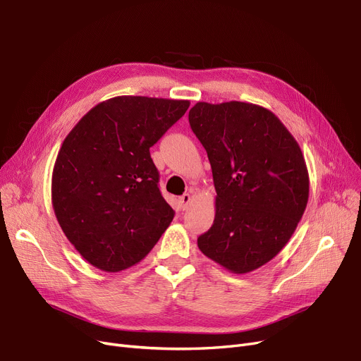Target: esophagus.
Segmentation results:
<instances>
[{"instance_id":"34e87169","label":"esophagus","mask_w":361,"mask_h":361,"mask_svg":"<svg viewBox=\"0 0 361 361\" xmlns=\"http://www.w3.org/2000/svg\"><path fill=\"white\" fill-rule=\"evenodd\" d=\"M178 202H180V207H181L183 211L187 209V208H189V205H190V202H192V195H190V193H184V195L178 199Z\"/></svg>"}]
</instances>
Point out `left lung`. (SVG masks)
<instances>
[{"mask_svg":"<svg viewBox=\"0 0 361 361\" xmlns=\"http://www.w3.org/2000/svg\"><path fill=\"white\" fill-rule=\"evenodd\" d=\"M189 122L216 192L214 224L197 246L234 274L254 271L286 246L307 208L301 147L271 111L252 103L197 102Z\"/></svg>","mask_w":361,"mask_h":361,"instance_id":"obj_1","label":"left lung"}]
</instances>
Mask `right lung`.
<instances>
[{
	"label": "right lung",
	"instance_id": "1",
	"mask_svg": "<svg viewBox=\"0 0 361 361\" xmlns=\"http://www.w3.org/2000/svg\"><path fill=\"white\" fill-rule=\"evenodd\" d=\"M189 100L118 96L100 102L61 143L51 203L68 240L106 273L127 270L158 243L174 218L159 192L149 149Z\"/></svg>",
	"mask_w": 361,
	"mask_h": 361
}]
</instances>
